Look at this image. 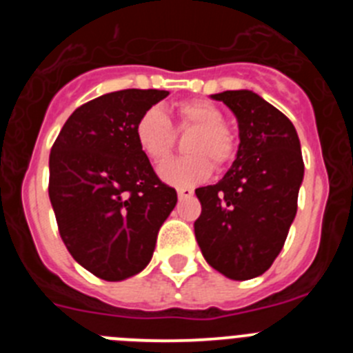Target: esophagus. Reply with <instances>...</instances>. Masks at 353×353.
<instances>
[{
    "instance_id": "esophagus-1",
    "label": "esophagus",
    "mask_w": 353,
    "mask_h": 353,
    "mask_svg": "<svg viewBox=\"0 0 353 353\" xmlns=\"http://www.w3.org/2000/svg\"><path fill=\"white\" fill-rule=\"evenodd\" d=\"M176 194H179L180 199H187L194 196V191H192L191 187H180V189H176Z\"/></svg>"
}]
</instances>
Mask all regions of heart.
<instances>
[{
    "instance_id": "1",
    "label": "heart",
    "mask_w": 353,
    "mask_h": 353,
    "mask_svg": "<svg viewBox=\"0 0 353 353\" xmlns=\"http://www.w3.org/2000/svg\"><path fill=\"white\" fill-rule=\"evenodd\" d=\"M174 118L179 129H194L185 143L191 152L183 157H173L159 166V176L176 187H191L210 176L212 163L224 168L236 152L233 134L223 125L221 109L203 99H191L174 104ZM134 138L139 150L150 161H162L173 148L174 132L166 113L159 108L146 109L134 127Z\"/></svg>"
}]
</instances>
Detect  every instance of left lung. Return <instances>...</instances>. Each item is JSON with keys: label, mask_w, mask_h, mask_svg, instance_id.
<instances>
[{"label": "left lung", "mask_w": 353, "mask_h": 353, "mask_svg": "<svg viewBox=\"0 0 353 353\" xmlns=\"http://www.w3.org/2000/svg\"><path fill=\"white\" fill-rule=\"evenodd\" d=\"M239 121V150L215 185L196 189L194 223L205 260L223 276L245 281L270 269L297 214L304 179L301 141L292 121L251 90L212 95Z\"/></svg>", "instance_id": "1"}]
</instances>
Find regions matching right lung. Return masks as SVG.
<instances>
[{
    "instance_id": "1",
    "label": "right lung",
    "mask_w": 353,
    "mask_h": 353,
    "mask_svg": "<svg viewBox=\"0 0 353 353\" xmlns=\"http://www.w3.org/2000/svg\"><path fill=\"white\" fill-rule=\"evenodd\" d=\"M166 90H120L77 108L49 155V199L61 240L93 276L123 281L152 260L176 205L139 150L134 127Z\"/></svg>"
}]
</instances>
